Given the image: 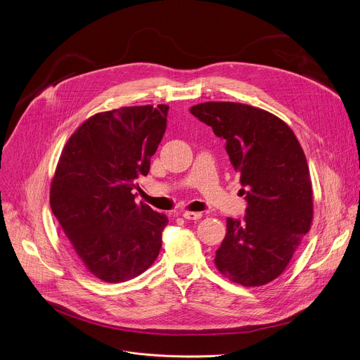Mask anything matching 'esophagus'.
Here are the masks:
<instances>
[{
	"label": "esophagus",
	"instance_id": "esophagus-1",
	"mask_svg": "<svg viewBox=\"0 0 360 360\" xmlns=\"http://www.w3.org/2000/svg\"><path fill=\"white\" fill-rule=\"evenodd\" d=\"M182 217H184L185 219H189V221H196V219H200V218H202V214H200V212L184 211V212H182Z\"/></svg>",
	"mask_w": 360,
	"mask_h": 360
}]
</instances>
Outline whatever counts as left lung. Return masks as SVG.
Here are the masks:
<instances>
[{"instance_id":"left-lung-1","label":"left lung","mask_w":360,"mask_h":360,"mask_svg":"<svg viewBox=\"0 0 360 360\" xmlns=\"http://www.w3.org/2000/svg\"><path fill=\"white\" fill-rule=\"evenodd\" d=\"M191 114L226 145L248 202L243 219H226L215 265L229 281L262 286L276 279L309 232L312 182L293 131L274 114L239 102H203Z\"/></svg>"}]
</instances>
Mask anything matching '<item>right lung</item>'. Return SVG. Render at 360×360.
Instances as JSON below:
<instances>
[{
    "instance_id": "add662e5",
    "label": "right lung",
    "mask_w": 360,
    "mask_h": 360,
    "mask_svg": "<svg viewBox=\"0 0 360 360\" xmlns=\"http://www.w3.org/2000/svg\"><path fill=\"white\" fill-rule=\"evenodd\" d=\"M168 105L124 107L88 118L68 139L51 182L49 203L71 252L95 278L120 283L160 255L164 214L136 203L167 129Z\"/></svg>"
}]
</instances>
